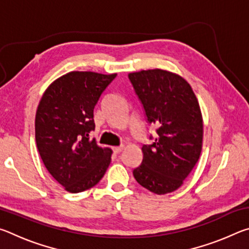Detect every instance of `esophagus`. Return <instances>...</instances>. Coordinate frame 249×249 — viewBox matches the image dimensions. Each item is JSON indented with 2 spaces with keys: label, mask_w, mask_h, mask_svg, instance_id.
<instances>
[{
  "label": "esophagus",
  "mask_w": 249,
  "mask_h": 249,
  "mask_svg": "<svg viewBox=\"0 0 249 249\" xmlns=\"http://www.w3.org/2000/svg\"><path fill=\"white\" fill-rule=\"evenodd\" d=\"M123 149H124V146L123 145H121L119 147H113V151H114L115 154H120Z\"/></svg>",
  "instance_id": "obj_1"
}]
</instances>
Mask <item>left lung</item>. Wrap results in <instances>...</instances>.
Segmentation results:
<instances>
[{
	"label": "left lung",
	"mask_w": 249,
	"mask_h": 249,
	"mask_svg": "<svg viewBox=\"0 0 249 249\" xmlns=\"http://www.w3.org/2000/svg\"><path fill=\"white\" fill-rule=\"evenodd\" d=\"M128 79L147 122L157 127L154 142L142 147V161L133 170L134 178L147 190L166 195L181 187L200 158V105L190 84L169 71L142 70L129 73Z\"/></svg>",
	"instance_id": "1"
}]
</instances>
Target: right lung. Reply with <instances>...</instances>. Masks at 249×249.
I'll list each match as a JSON object with an SVG mask.
<instances>
[{"label":"right lung","mask_w":249,"mask_h":249,"mask_svg":"<svg viewBox=\"0 0 249 249\" xmlns=\"http://www.w3.org/2000/svg\"><path fill=\"white\" fill-rule=\"evenodd\" d=\"M115 77L72 71L50 84L37 107L35 138L40 158L71 193L98 184L111 162L112 150L101 148L89 134L95 128L94 107Z\"/></svg>","instance_id":"add662e5"}]
</instances>
